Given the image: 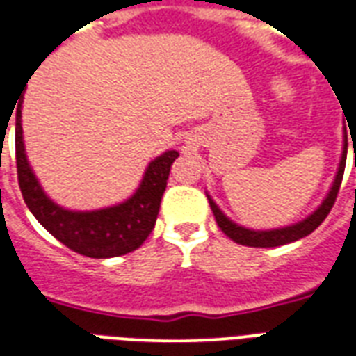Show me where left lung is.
Returning a JSON list of instances; mask_svg holds the SVG:
<instances>
[{"mask_svg": "<svg viewBox=\"0 0 356 356\" xmlns=\"http://www.w3.org/2000/svg\"><path fill=\"white\" fill-rule=\"evenodd\" d=\"M346 158H347V140L343 145V152H341V161L340 167H338V172H336V178L332 181V187H330L329 195L325 198L321 206H319L312 216H308L307 219L291 225V227L284 228H275V230H250V228H243L236 225L234 221H230L225 213H222L219 206H217L211 197L208 195L209 208L216 216V221L219 225L222 232L227 234L228 238L236 241L239 245H247V247H278V245L291 243V241H297V239L305 238L308 234H312L316 228L325 221V217L329 216V211L332 209L336 202V197H338V191H340L341 178H343V169H346Z\"/></svg>", "mask_w": 356, "mask_h": 356, "instance_id": "obj_1", "label": "left lung"}]
</instances>
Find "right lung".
<instances>
[{"label": "right lung", "instance_id": "obj_1", "mask_svg": "<svg viewBox=\"0 0 356 356\" xmlns=\"http://www.w3.org/2000/svg\"><path fill=\"white\" fill-rule=\"evenodd\" d=\"M22 102L16 107V169L24 200L37 221L68 249L89 258H113L139 249L154 230L170 165L178 152L167 150L150 161L139 189L126 202L95 211H70L48 198L27 163L22 137Z\"/></svg>", "mask_w": 356, "mask_h": 356}]
</instances>
